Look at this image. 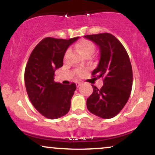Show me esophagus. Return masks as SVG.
Wrapping results in <instances>:
<instances>
[{"instance_id":"esophagus-1","label":"esophagus","mask_w":155,"mask_h":155,"mask_svg":"<svg viewBox=\"0 0 155 155\" xmlns=\"http://www.w3.org/2000/svg\"><path fill=\"white\" fill-rule=\"evenodd\" d=\"M81 82H79V81H78V82L76 83V87H79L81 85Z\"/></svg>"}]
</instances>
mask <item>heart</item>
I'll list each match as a JSON object with an SVG mask.
<instances>
[{
  "instance_id": "b5f03b06",
  "label": "heart",
  "mask_w": 155,
  "mask_h": 155,
  "mask_svg": "<svg viewBox=\"0 0 155 155\" xmlns=\"http://www.w3.org/2000/svg\"><path fill=\"white\" fill-rule=\"evenodd\" d=\"M76 48L80 54L83 55L84 57H91V55L93 54L95 49V45H94L93 43H92L90 41L86 40V39H83V40H81V41L79 42L76 45ZM67 53L68 51L66 52V54ZM83 72L84 71L82 70H78L77 71L79 75L82 74Z\"/></svg>"
}]
</instances>
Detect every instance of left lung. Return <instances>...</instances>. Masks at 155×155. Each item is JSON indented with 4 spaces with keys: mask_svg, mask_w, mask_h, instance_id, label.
Masks as SVG:
<instances>
[{
    "mask_svg": "<svg viewBox=\"0 0 155 155\" xmlns=\"http://www.w3.org/2000/svg\"><path fill=\"white\" fill-rule=\"evenodd\" d=\"M99 47L100 58L92 73L104 78L101 89L92 85L93 92L87 100L92 114L110 119L120 113L128 101L133 84V71L128 54L122 44L110 33L84 35Z\"/></svg>",
    "mask_w": 155,
    "mask_h": 155,
    "instance_id": "left-lung-1",
    "label": "left lung"
}]
</instances>
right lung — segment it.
Segmentation results:
<instances>
[{"mask_svg": "<svg viewBox=\"0 0 155 155\" xmlns=\"http://www.w3.org/2000/svg\"><path fill=\"white\" fill-rule=\"evenodd\" d=\"M79 37L65 39L45 38L35 47L25 71L28 97L35 109L51 120L68 114L76 87L54 82V72L63 65L68 48Z\"/></svg>", "mask_w": 155, "mask_h": 155, "instance_id": "1", "label": "right lung"}]
</instances>
